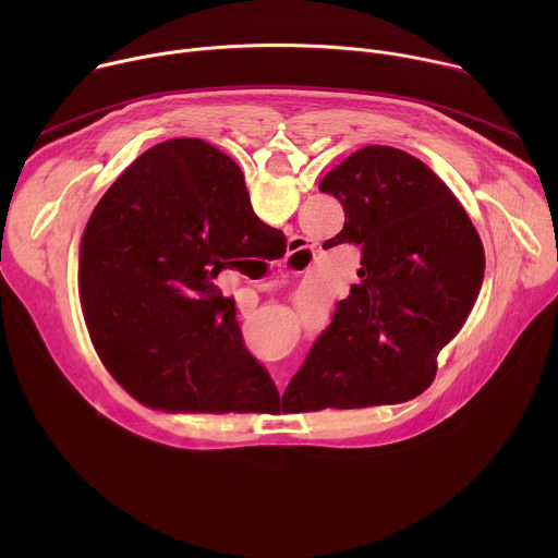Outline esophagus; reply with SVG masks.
Masks as SVG:
<instances>
[{"label": "esophagus", "mask_w": 558, "mask_h": 558, "mask_svg": "<svg viewBox=\"0 0 558 558\" xmlns=\"http://www.w3.org/2000/svg\"><path fill=\"white\" fill-rule=\"evenodd\" d=\"M308 245L306 241H302L300 235H293L289 241V254H287V263L293 271H302L306 265H308Z\"/></svg>", "instance_id": "1"}]
</instances>
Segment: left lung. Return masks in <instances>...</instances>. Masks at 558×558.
<instances>
[{
	"instance_id": "obj_1",
	"label": "left lung",
	"mask_w": 558,
	"mask_h": 558,
	"mask_svg": "<svg viewBox=\"0 0 558 558\" xmlns=\"http://www.w3.org/2000/svg\"><path fill=\"white\" fill-rule=\"evenodd\" d=\"M320 192L344 207L333 245L362 250L360 284L340 300L287 390L315 409L407 402L437 375L480 293L484 245L465 209L415 156L368 145Z\"/></svg>"
}]
</instances>
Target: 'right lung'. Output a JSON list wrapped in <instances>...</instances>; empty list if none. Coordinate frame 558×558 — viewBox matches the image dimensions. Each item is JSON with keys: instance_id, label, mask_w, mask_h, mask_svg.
Masks as SVG:
<instances>
[{"instance_id": "obj_1", "label": "right lung", "mask_w": 558, "mask_h": 558, "mask_svg": "<svg viewBox=\"0 0 558 558\" xmlns=\"http://www.w3.org/2000/svg\"><path fill=\"white\" fill-rule=\"evenodd\" d=\"M278 241L220 149L172 138L143 151L95 207L78 256L86 325L114 379L143 404L194 413L276 390L214 278Z\"/></svg>"}]
</instances>
